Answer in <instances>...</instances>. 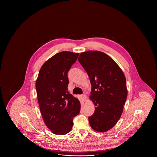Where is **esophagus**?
Wrapping results in <instances>:
<instances>
[{"instance_id":"34e87169","label":"esophagus","mask_w":157,"mask_h":157,"mask_svg":"<svg viewBox=\"0 0 157 157\" xmlns=\"http://www.w3.org/2000/svg\"><path fill=\"white\" fill-rule=\"evenodd\" d=\"M81 97H82V100L83 101H85L86 100V99H87V97H86V95L85 94H83Z\"/></svg>"}]
</instances>
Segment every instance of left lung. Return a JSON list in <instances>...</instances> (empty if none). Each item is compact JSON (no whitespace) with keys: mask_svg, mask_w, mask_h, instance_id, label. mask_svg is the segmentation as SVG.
<instances>
[{"mask_svg":"<svg viewBox=\"0 0 157 157\" xmlns=\"http://www.w3.org/2000/svg\"><path fill=\"white\" fill-rule=\"evenodd\" d=\"M78 60L92 85L90 99L95 112L88 118L90 126L95 131L106 132L115 125L123 112L128 95L125 76L118 64L102 52H82Z\"/></svg>","mask_w":157,"mask_h":157,"instance_id":"obj_1","label":"left lung"}]
</instances>
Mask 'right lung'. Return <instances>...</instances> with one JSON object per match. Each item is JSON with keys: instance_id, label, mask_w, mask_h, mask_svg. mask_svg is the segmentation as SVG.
Masks as SVG:
<instances>
[{"instance_id": "add662e5", "label": "right lung", "mask_w": 157, "mask_h": 157, "mask_svg": "<svg viewBox=\"0 0 157 157\" xmlns=\"http://www.w3.org/2000/svg\"><path fill=\"white\" fill-rule=\"evenodd\" d=\"M79 53L63 51L53 55L40 68L36 81L37 101L45 125L55 134L69 132L80 102L67 91V72Z\"/></svg>"}]
</instances>
